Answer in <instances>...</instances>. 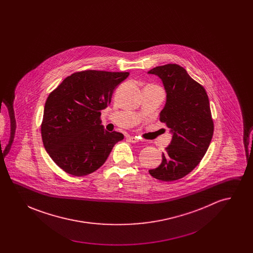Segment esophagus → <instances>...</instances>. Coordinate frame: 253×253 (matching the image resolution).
<instances>
[{"label":"esophagus","mask_w":253,"mask_h":253,"mask_svg":"<svg viewBox=\"0 0 253 253\" xmlns=\"http://www.w3.org/2000/svg\"><path fill=\"white\" fill-rule=\"evenodd\" d=\"M127 139H128V141L131 142V143H136V142L139 141V138H138L137 136H128Z\"/></svg>","instance_id":"esophagus-1"}]
</instances>
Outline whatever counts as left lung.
I'll use <instances>...</instances> for the list:
<instances>
[{"instance_id": "left-lung-1", "label": "left lung", "mask_w": 253, "mask_h": 253, "mask_svg": "<svg viewBox=\"0 0 253 253\" xmlns=\"http://www.w3.org/2000/svg\"><path fill=\"white\" fill-rule=\"evenodd\" d=\"M148 74L163 83L167 98L159 120L172 133L161 164L149 172L158 180H177L200 163L211 141L214 126L209 97L204 87L178 64L157 66Z\"/></svg>"}]
</instances>
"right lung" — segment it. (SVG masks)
Wrapping results in <instances>:
<instances>
[{
	"label": "right lung",
	"instance_id": "obj_1",
	"mask_svg": "<svg viewBox=\"0 0 253 253\" xmlns=\"http://www.w3.org/2000/svg\"><path fill=\"white\" fill-rule=\"evenodd\" d=\"M128 76L129 72H76L49 94L41 127L42 143L65 172L75 176L94 172L124 138L121 132H107L100 115Z\"/></svg>",
	"mask_w": 253,
	"mask_h": 253
}]
</instances>
